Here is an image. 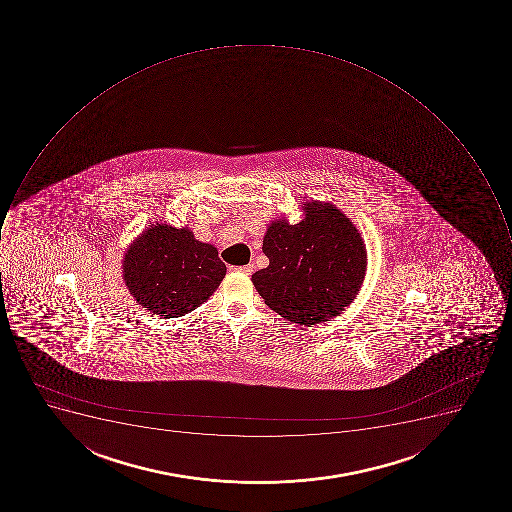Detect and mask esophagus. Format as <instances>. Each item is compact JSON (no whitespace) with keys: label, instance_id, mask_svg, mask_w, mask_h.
Here are the masks:
<instances>
[{"label":"esophagus","instance_id":"esophagus-1","mask_svg":"<svg viewBox=\"0 0 512 512\" xmlns=\"http://www.w3.org/2000/svg\"><path fill=\"white\" fill-rule=\"evenodd\" d=\"M230 270H234V272H240V274L251 275V272H253V264H248V266L242 267H230Z\"/></svg>","mask_w":512,"mask_h":512}]
</instances>
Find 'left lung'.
Masks as SVG:
<instances>
[{
	"label": "left lung",
	"mask_w": 512,
	"mask_h": 512,
	"mask_svg": "<svg viewBox=\"0 0 512 512\" xmlns=\"http://www.w3.org/2000/svg\"><path fill=\"white\" fill-rule=\"evenodd\" d=\"M302 219L267 226L262 251L269 266L251 282L267 306L286 320L310 326L338 317L365 280L367 246L359 229L333 203L304 202Z\"/></svg>",
	"instance_id": "left-lung-1"
}]
</instances>
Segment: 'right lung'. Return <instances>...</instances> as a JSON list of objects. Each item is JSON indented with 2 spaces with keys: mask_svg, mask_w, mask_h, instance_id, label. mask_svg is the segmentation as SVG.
<instances>
[{
  "mask_svg": "<svg viewBox=\"0 0 512 512\" xmlns=\"http://www.w3.org/2000/svg\"><path fill=\"white\" fill-rule=\"evenodd\" d=\"M123 280L139 306L158 317L189 314L210 299L226 277V264L189 227L155 222L126 248Z\"/></svg>",
  "mask_w": 512,
  "mask_h": 512,
  "instance_id": "add662e5",
  "label": "right lung"
}]
</instances>
